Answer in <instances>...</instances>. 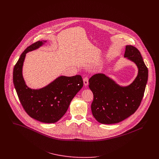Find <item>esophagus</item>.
<instances>
[{"instance_id":"1","label":"esophagus","mask_w":159,"mask_h":159,"mask_svg":"<svg viewBox=\"0 0 159 159\" xmlns=\"http://www.w3.org/2000/svg\"><path fill=\"white\" fill-rule=\"evenodd\" d=\"M83 83H84V86H88L89 84V78L88 77H85L83 79Z\"/></svg>"}]
</instances>
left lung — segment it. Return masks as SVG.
<instances>
[{
	"label": "left lung",
	"mask_w": 159,
	"mask_h": 159,
	"mask_svg": "<svg viewBox=\"0 0 159 159\" xmlns=\"http://www.w3.org/2000/svg\"><path fill=\"white\" fill-rule=\"evenodd\" d=\"M124 57L135 63L138 70L135 79L129 86H120L103 73L95 74L89 80L93 95L92 113L101 124H116L127 119L136 111L143 97L148 70L140 52L133 46L127 45Z\"/></svg>",
	"instance_id": "obj_1"
}]
</instances>
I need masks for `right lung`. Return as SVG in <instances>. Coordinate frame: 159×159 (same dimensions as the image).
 Listing matches in <instances>:
<instances>
[{"mask_svg": "<svg viewBox=\"0 0 159 159\" xmlns=\"http://www.w3.org/2000/svg\"><path fill=\"white\" fill-rule=\"evenodd\" d=\"M46 40L38 41L27 47L13 69V80L18 98L25 112L43 123L57 122L68 110L70 103L83 86L81 76H60L41 89L29 88L24 81L23 67L27 52L43 45Z\"/></svg>", "mask_w": 159, "mask_h": 159, "instance_id": "right-lung-1", "label": "right lung"}]
</instances>
